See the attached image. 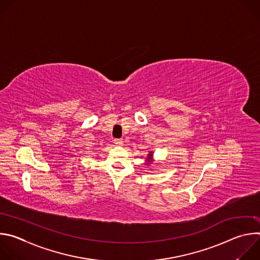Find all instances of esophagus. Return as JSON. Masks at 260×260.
Here are the masks:
<instances>
[{
    "label": "esophagus",
    "instance_id": "1",
    "mask_svg": "<svg viewBox=\"0 0 260 260\" xmlns=\"http://www.w3.org/2000/svg\"><path fill=\"white\" fill-rule=\"evenodd\" d=\"M122 143H123L122 139H114V144H115V145L121 146V145H122Z\"/></svg>",
    "mask_w": 260,
    "mask_h": 260
}]
</instances>
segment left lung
<instances>
[{
	"label": "left lung",
	"mask_w": 260,
	"mask_h": 260,
	"mask_svg": "<svg viewBox=\"0 0 260 260\" xmlns=\"http://www.w3.org/2000/svg\"><path fill=\"white\" fill-rule=\"evenodd\" d=\"M151 156H152V154H151V153H150V154H149V156H148V157H147V158H151Z\"/></svg>",
	"instance_id": "obj_1"
}]
</instances>
